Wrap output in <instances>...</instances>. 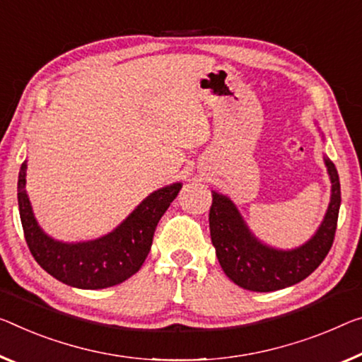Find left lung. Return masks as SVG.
I'll return each mask as SVG.
<instances>
[{
	"instance_id": "obj_1",
	"label": "left lung",
	"mask_w": 362,
	"mask_h": 362,
	"mask_svg": "<svg viewBox=\"0 0 362 362\" xmlns=\"http://www.w3.org/2000/svg\"><path fill=\"white\" fill-rule=\"evenodd\" d=\"M324 162L332 182L329 209L314 236L294 249H278L260 241L235 202L225 194L212 191L210 236L216 259L233 283L249 291H276L303 281L322 264L335 238L341 204L338 171L330 158L324 157Z\"/></svg>"
}]
</instances>
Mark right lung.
I'll return each instance as SVG.
<instances>
[{
	"label": "right lung",
	"instance_id": "obj_1",
	"mask_svg": "<svg viewBox=\"0 0 362 362\" xmlns=\"http://www.w3.org/2000/svg\"><path fill=\"white\" fill-rule=\"evenodd\" d=\"M27 160L21 165L18 202L24 236L33 259L66 285L102 290L123 283L141 269L150 252L155 228L182 182L160 187L142 200L113 231L90 241L64 243L42 230L25 191Z\"/></svg>",
	"mask_w": 362,
	"mask_h": 362
}]
</instances>
